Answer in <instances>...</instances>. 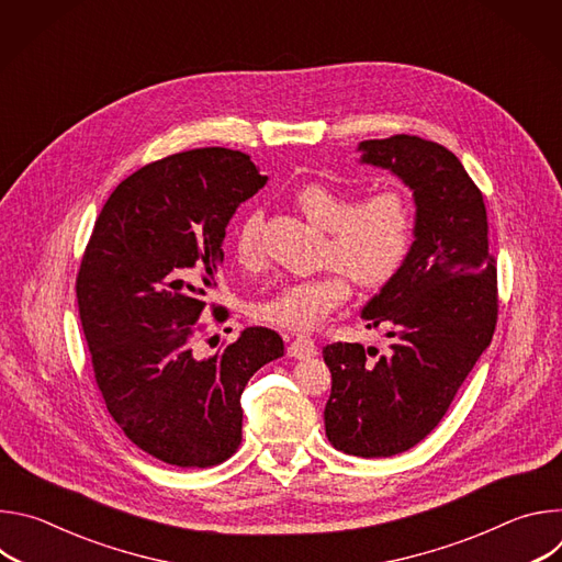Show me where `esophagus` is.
I'll list each match as a JSON object with an SVG mask.
<instances>
[{
    "mask_svg": "<svg viewBox=\"0 0 562 562\" xmlns=\"http://www.w3.org/2000/svg\"><path fill=\"white\" fill-rule=\"evenodd\" d=\"M315 353H317V347L308 336H295V340L289 345V356L291 358L304 360V358H311Z\"/></svg>",
    "mask_w": 562,
    "mask_h": 562,
    "instance_id": "34e87169",
    "label": "esophagus"
}]
</instances>
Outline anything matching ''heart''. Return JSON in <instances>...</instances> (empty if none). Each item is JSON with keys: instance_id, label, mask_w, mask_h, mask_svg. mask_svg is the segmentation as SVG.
<instances>
[{"instance_id": "heart-1", "label": "heart", "mask_w": 562, "mask_h": 562, "mask_svg": "<svg viewBox=\"0 0 562 562\" xmlns=\"http://www.w3.org/2000/svg\"><path fill=\"white\" fill-rule=\"evenodd\" d=\"M293 200L313 224L329 231L325 258L331 267L323 276L284 282L249 311L258 323L308 331L349 300L351 280L375 289L400 271L414 243V213L405 193L395 189L356 200L349 189L319 180L302 184ZM262 226V215L249 213L233 235L235 260L249 271L267 260Z\"/></svg>"}]
</instances>
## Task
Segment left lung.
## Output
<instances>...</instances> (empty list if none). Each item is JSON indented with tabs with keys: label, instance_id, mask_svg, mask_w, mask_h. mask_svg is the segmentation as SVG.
Instances as JSON below:
<instances>
[{
	"label": "left lung",
	"instance_id": "obj_1",
	"mask_svg": "<svg viewBox=\"0 0 562 562\" xmlns=\"http://www.w3.org/2000/svg\"><path fill=\"white\" fill-rule=\"evenodd\" d=\"M362 162L414 189V245L400 271L362 308L386 325L380 353L358 342L323 349L331 371L329 442L351 456L389 458L425 440L490 347L498 323V273L483 193L438 142L391 135L360 144Z\"/></svg>",
	"mask_w": 562,
	"mask_h": 562
}]
</instances>
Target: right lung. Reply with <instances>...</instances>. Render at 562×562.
Here are the masks:
<instances>
[{
  "label": "right lung",
  "instance_id": "1",
  "mask_svg": "<svg viewBox=\"0 0 562 562\" xmlns=\"http://www.w3.org/2000/svg\"><path fill=\"white\" fill-rule=\"evenodd\" d=\"M267 176L247 153L193 148L128 176L95 220L75 291L109 414L148 456L206 469L243 442L251 375L284 356L282 338L249 327L211 358L195 353L206 293L235 209ZM226 319L224 306L211 304Z\"/></svg>",
  "mask_w": 562,
  "mask_h": 562
}]
</instances>
